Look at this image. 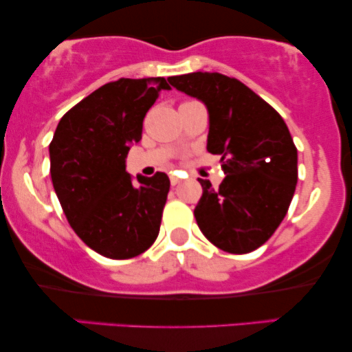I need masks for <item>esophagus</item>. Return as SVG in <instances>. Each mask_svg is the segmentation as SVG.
I'll use <instances>...</instances> for the list:
<instances>
[{"label":"esophagus","mask_w":352,"mask_h":352,"mask_svg":"<svg viewBox=\"0 0 352 352\" xmlns=\"http://www.w3.org/2000/svg\"><path fill=\"white\" fill-rule=\"evenodd\" d=\"M170 181H171V186H176L181 182V179L177 176H170Z\"/></svg>","instance_id":"obj_1"}]
</instances>
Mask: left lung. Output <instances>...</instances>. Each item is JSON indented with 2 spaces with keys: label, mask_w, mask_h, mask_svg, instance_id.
I'll use <instances>...</instances> for the list:
<instances>
[{
  "label": "left lung",
  "mask_w": 352,
  "mask_h": 352,
  "mask_svg": "<svg viewBox=\"0 0 352 352\" xmlns=\"http://www.w3.org/2000/svg\"><path fill=\"white\" fill-rule=\"evenodd\" d=\"M208 110L206 151L221 157L224 181L204 189L194 214L206 239L243 254L266 242L285 218L298 181V152L285 122L242 81L194 72L168 78Z\"/></svg>",
  "instance_id": "1"
}]
</instances>
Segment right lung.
Here are the masks:
<instances>
[{"instance_id":"1","label":"right lung","mask_w":352,"mask_h":352,"mask_svg":"<svg viewBox=\"0 0 352 352\" xmlns=\"http://www.w3.org/2000/svg\"><path fill=\"white\" fill-rule=\"evenodd\" d=\"M163 89H171L163 76L100 86L60 118L50 144L52 186L67 221L105 258L138 256L160 230L170 179L139 175L134 184L126 155Z\"/></svg>"}]
</instances>
